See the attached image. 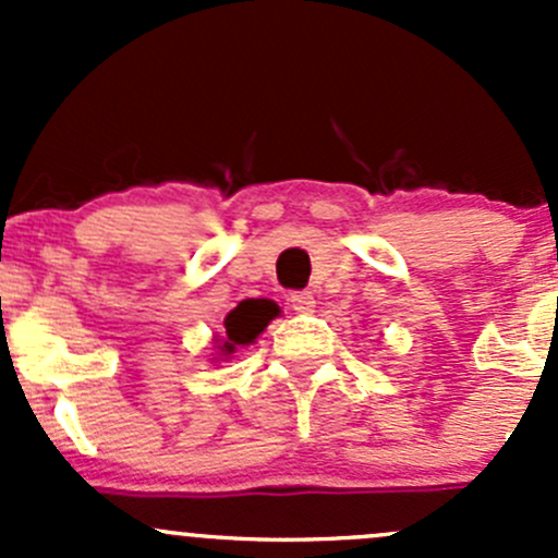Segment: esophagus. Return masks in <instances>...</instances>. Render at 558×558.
Listing matches in <instances>:
<instances>
[{"label":"esophagus","mask_w":558,"mask_h":558,"mask_svg":"<svg viewBox=\"0 0 558 558\" xmlns=\"http://www.w3.org/2000/svg\"><path fill=\"white\" fill-rule=\"evenodd\" d=\"M291 307H294L296 313H311L315 307V300L311 291H291Z\"/></svg>","instance_id":"1"}]
</instances>
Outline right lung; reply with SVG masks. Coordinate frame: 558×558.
Returning <instances> with one entry per match:
<instances>
[{"label": "right lung", "instance_id": "1", "mask_svg": "<svg viewBox=\"0 0 558 558\" xmlns=\"http://www.w3.org/2000/svg\"><path fill=\"white\" fill-rule=\"evenodd\" d=\"M278 307L272 302H240L232 313L227 315V340L221 342V353H234L238 345H247L264 331V326L275 318Z\"/></svg>", "mask_w": 558, "mask_h": 558}]
</instances>
